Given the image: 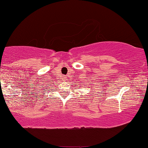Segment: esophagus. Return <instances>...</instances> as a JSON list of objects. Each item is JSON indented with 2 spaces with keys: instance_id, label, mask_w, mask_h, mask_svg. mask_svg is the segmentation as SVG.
<instances>
[{
  "instance_id": "esophagus-1",
  "label": "esophagus",
  "mask_w": 148,
  "mask_h": 148,
  "mask_svg": "<svg viewBox=\"0 0 148 148\" xmlns=\"http://www.w3.org/2000/svg\"><path fill=\"white\" fill-rule=\"evenodd\" d=\"M66 77H65V76H63V80H66Z\"/></svg>"
}]
</instances>
